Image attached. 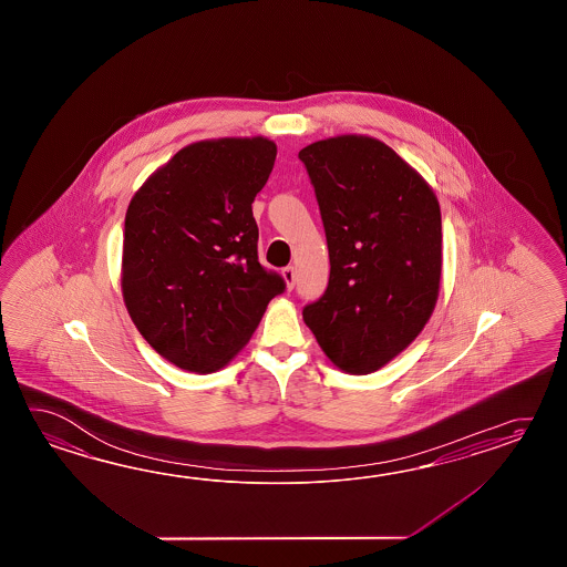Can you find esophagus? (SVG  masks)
I'll return each instance as SVG.
<instances>
[{
    "label": "esophagus",
    "mask_w": 567,
    "mask_h": 567,
    "mask_svg": "<svg viewBox=\"0 0 567 567\" xmlns=\"http://www.w3.org/2000/svg\"><path fill=\"white\" fill-rule=\"evenodd\" d=\"M281 276H284V279H286V286H288V289L293 288V284H296V269H293L291 266L284 267Z\"/></svg>",
    "instance_id": "esophagus-1"
}]
</instances>
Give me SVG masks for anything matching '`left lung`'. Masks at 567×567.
Returning a JSON list of instances; mask_svg holds the SVG:
<instances>
[{"instance_id": "1", "label": "left lung", "mask_w": 567, "mask_h": 567, "mask_svg": "<svg viewBox=\"0 0 567 567\" xmlns=\"http://www.w3.org/2000/svg\"><path fill=\"white\" fill-rule=\"evenodd\" d=\"M324 223L330 278L303 322L338 369L369 374L427 324L442 278V215L410 164L369 135H338L300 154Z\"/></svg>"}]
</instances>
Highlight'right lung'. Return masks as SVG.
Here are the masks:
<instances>
[{"instance_id":"1","label":"right lung","mask_w":567,"mask_h":567,"mask_svg":"<svg viewBox=\"0 0 567 567\" xmlns=\"http://www.w3.org/2000/svg\"><path fill=\"white\" fill-rule=\"evenodd\" d=\"M276 156L261 135L186 145L127 206L123 301L147 344L184 371L223 369L286 289L259 264L251 208Z\"/></svg>"}]
</instances>
